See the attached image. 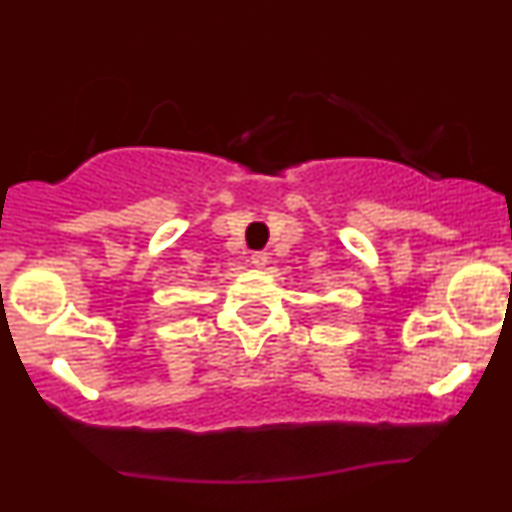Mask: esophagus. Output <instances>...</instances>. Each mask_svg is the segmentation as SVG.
<instances>
[{
  "instance_id": "obj_1",
  "label": "esophagus",
  "mask_w": 512,
  "mask_h": 512,
  "mask_svg": "<svg viewBox=\"0 0 512 512\" xmlns=\"http://www.w3.org/2000/svg\"><path fill=\"white\" fill-rule=\"evenodd\" d=\"M250 262L255 264V267H264V264L269 262V252H264V250H255L250 255Z\"/></svg>"
}]
</instances>
